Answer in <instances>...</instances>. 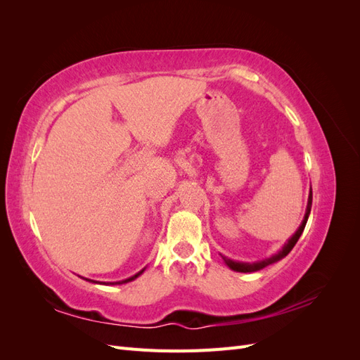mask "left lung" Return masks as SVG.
<instances>
[{
	"label": "left lung",
	"instance_id": "left-lung-1",
	"mask_svg": "<svg viewBox=\"0 0 360 360\" xmlns=\"http://www.w3.org/2000/svg\"><path fill=\"white\" fill-rule=\"evenodd\" d=\"M311 204H312V191L309 192L308 209H307V214H304V219H303L302 225L299 226V230L296 231V234H294V236L290 238L288 243H287L284 248H282V250H279V252H278L276 255L270 257V258H267V259H263V261H258V263H237V261H233V259H230V258L222 257V258H224V261H225V264H226L228 267H230V269L236 270V271H243V274H248V271H257V270L264 269L266 266L274 264V263H276V261H279L281 258L287 257V255L290 254V250L294 248V245L297 243L299 237L302 236V233H303V230H304V225H307L308 216H309V212H311Z\"/></svg>",
	"mask_w": 360,
	"mask_h": 360
}]
</instances>
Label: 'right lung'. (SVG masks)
I'll return each mask as SVG.
<instances>
[{"label": "right lung", "mask_w": 360, "mask_h": 360, "mask_svg": "<svg viewBox=\"0 0 360 360\" xmlns=\"http://www.w3.org/2000/svg\"><path fill=\"white\" fill-rule=\"evenodd\" d=\"M143 271H144V270H141V271H139V274H136L135 276H132V278H129V279H126V281H122V282H115V284H124V282H130V281H134L135 278H138V276H139L141 274H143ZM86 281H90V279H86ZM91 282H94V281H91Z\"/></svg>", "instance_id": "add662e5"}]
</instances>
